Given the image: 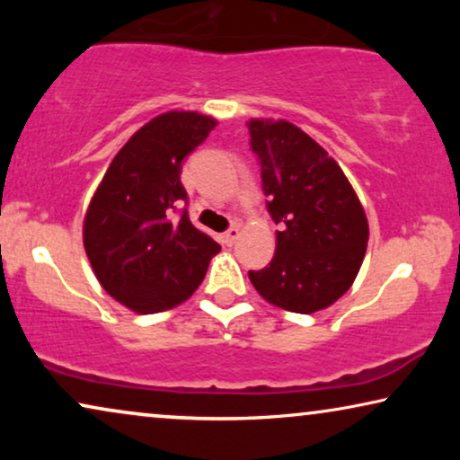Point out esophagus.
<instances>
[{
	"instance_id": "obj_1",
	"label": "esophagus",
	"mask_w": 460,
	"mask_h": 460,
	"mask_svg": "<svg viewBox=\"0 0 460 460\" xmlns=\"http://www.w3.org/2000/svg\"><path fill=\"white\" fill-rule=\"evenodd\" d=\"M238 236H241V228H238V226H232L230 230L224 232L222 241H224V244H228V247H232V244L238 241Z\"/></svg>"
}]
</instances>
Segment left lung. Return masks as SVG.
<instances>
[{"label": "left lung", "instance_id": "8db88e82", "mask_svg": "<svg viewBox=\"0 0 460 460\" xmlns=\"http://www.w3.org/2000/svg\"><path fill=\"white\" fill-rule=\"evenodd\" d=\"M251 148L261 167L268 211L280 230L270 266L249 279L282 310L314 314L356 280L368 222L337 161L288 121L251 119Z\"/></svg>", "mask_w": 460, "mask_h": 460}]
</instances>
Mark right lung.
Listing matches in <instances>:
<instances>
[{"mask_svg":"<svg viewBox=\"0 0 460 460\" xmlns=\"http://www.w3.org/2000/svg\"><path fill=\"white\" fill-rule=\"evenodd\" d=\"M216 119L169 111L129 137L106 169L84 219V244L104 291L137 314L180 305L203 282L219 244L181 211V163Z\"/></svg>","mask_w":460,"mask_h":460,"instance_id":"obj_1","label":"right lung"}]
</instances>
